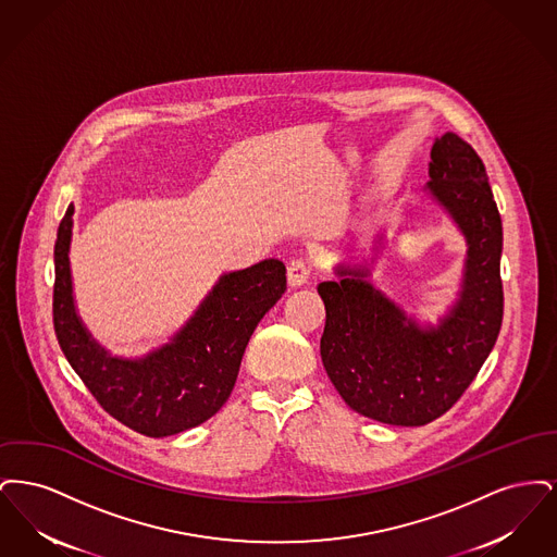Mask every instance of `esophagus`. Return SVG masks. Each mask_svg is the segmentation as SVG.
Masks as SVG:
<instances>
[{"mask_svg": "<svg viewBox=\"0 0 557 557\" xmlns=\"http://www.w3.org/2000/svg\"><path fill=\"white\" fill-rule=\"evenodd\" d=\"M311 277V267L305 261V259H294L288 265V284L298 288V286H305Z\"/></svg>", "mask_w": 557, "mask_h": 557, "instance_id": "1", "label": "esophagus"}]
</instances>
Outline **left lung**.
Masks as SVG:
<instances>
[{
	"label": "left lung",
	"mask_w": 557,
	"mask_h": 557,
	"mask_svg": "<svg viewBox=\"0 0 557 557\" xmlns=\"http://www.w3.org/2000/svg\"><path fill=\"white\" fill-rule=\"evenodd\" d=\"M425 189L468 239L463 288L438 327H420L368 282V267H338L321 282V359L357 413L393 425H424L447 413L476 377L504 321V227L484 162L455 133L430 152Z\"/></svg>",
	"instance_id": "left-lung-1"
}]
</instances>
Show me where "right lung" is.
Instances as JSON below:
<instances>
[{"label":"right lung","mask_w":557,"mask_h":557,"mask_svg":"<svg viewBox=\"0 0 557 557\" xmlns=\"http://www.w3.org/2000/svg\"><path fill=\"white\" fill-rule=\"evenodd\" d=\"M73 212L71 205L53 246L52 302L55 338L71 368L107 413L139 434L160 438L207 422L232 395L255 327L286 292V267L267 259L223 275L173 343L144 359H116L89 338L75 313Z\"/></svg>","instance_id":"add662e5"}]
</instances>
